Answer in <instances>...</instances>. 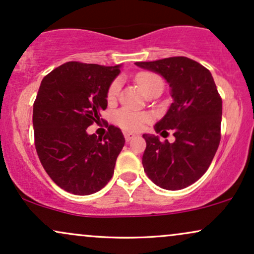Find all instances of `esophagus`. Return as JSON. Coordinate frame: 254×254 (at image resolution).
<instances>
[{"instance_id": "obj_1", "label": "esophagus", "mask_w": 254, "mask_h": 254, "mask_svg": "<svg viewBox=\"0 0 254 254\" xmlns=\"http://www.w3.org/2000/svg\"><path fill=\"white\" fill-rule=\"evenodd\" d=\"M124 137H125V141L130 142L131 139L135 138L136 135H135V133H131V132H125V133H124Z\"/></svg>"}]
</instances>
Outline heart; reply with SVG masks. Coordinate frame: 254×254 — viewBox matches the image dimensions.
Returning <instances> with one entry per match:
<instances>
[{
    "mask_svg": "<svg viewBox=\"0 0 254 254\" xmlns=\"http://www.w3.org/2000/svg\"><path fill=\"white\" fill-rule=\"evenodd\" d=\"M136 82L138 87L145 93L148 89L155 86L157 83H162L161 77L157 76L153 72H139L136 76ZM119 89H121V82L118 80L111 83L109 90H107V100L112 101L117 98ZM116 121L122 127L127 131H138L143 127L144 123L149 121V116L147 113L136 112L127 109H123L116 113Z\"/></svg>",
    "mask_w": 254,
    "mask_h": 254,
    "instance_id": "b5f03b06",
    "label": "heart"
}]
</instances>
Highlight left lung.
<instances>
[{
  "instance_id": "8db88e82",
  "label": "left lung",
  "mask_w": 254,
  "mask_h": 254,
  "mask_svg": "<svg viewBox=\"0 0 254 254\" xmlns=\"http://www.w3.org/2000/svg\"><path fill=\"white\" fill-rule=\"evenodd\" d=\"M137 66L161 75L170 84L172 104L154 129L173 130L176 141L161 142L144 133L142 164L154 184L165 190H182L205 173L220 144L222 99L211 72L188 57H170Z\"/></svg>"
}]
</instances>
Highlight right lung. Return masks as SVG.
<instances>
[{
    "label": "right lung",
    "instance_id": "1",
    "mask_svg": "<svg viewBox=\"0 0 254 254\" xmlns=\"http://www.w3.org/2000/svg\"><path fill=\"white\" fill-rule=\"evenodd\" d=\"M122 65L64 63L46 75L33 105L36 149L44 170L61 189L87 196L113 176L125 138L110 125L103 138L87 127L100 122L107 90Z\"/></svg>",
    "mask_w": 254,
    "mask_h": 254
}]
</instances>
